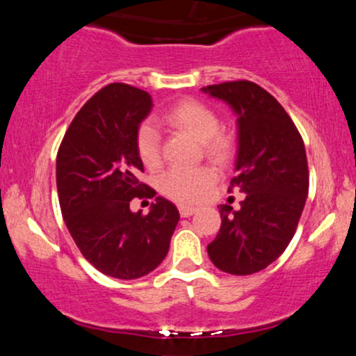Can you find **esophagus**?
I'll return each instance as SVG.
<instances>
[{
  "label": "esophagus",
  "mask_w": 356,
  "mask_h": 356,
  "mask_svg": "<svg viewBox=\"0 0 356 356\" xmlns=\"http://www.w3.org/2000/svg\"><path fill=\"white\" fill-rule=\"evenodd\" d=\"M179 212H181L182 218H191L192 214H195V212H197V207L186 206V204H181V206H179Z\"/></svg>",
  "instance_id": "obj_1"
}]
</instances>
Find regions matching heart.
Instances as JSON below:
<instances>
[{
	"label": "heart",
	"instance_id": "1",
	"mask_svg": "<svg viewBox=\"0 0 356 356\" xmlns=\"http://www.w3.org/2000/svg\"><path fill=\"white\" fill-rule=\"evenodd\" d=\"M164 124L175 130L189 134L201 142L204 150L216 162H226L232 154L231 140L219 134L220 122L214 110L195 100H184L165 113ZM137 152L145 167L161 165V137L152 124H144L137 134ZM216 182V172L211 167L174 169L161 179V189L165 195L179 202H197Z\"/></svg>",
	"mask_w": 356,
	"mask_h": 356
}]
</instances>
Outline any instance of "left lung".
<instances>
[{
  "label": "left lung",
  "instance_id": "1",
  "mask_svg": "<svg viewBox=\"0 0 356 356\" xmlns=\"http://www.w3.org/2000/svg\"><path fill=\"white\" fill-rule=\"evenodd\" d=\"M201 90L238 117L236 177L229 191L246 194L239 211L219 206L222 222L207 254L220 271L252 275L283 254L295 236L309 184L303 138L280 102L252 81Z\"/></svg>",
  "mask_w": 356,
  "mask_h": 356
}]
</instances>
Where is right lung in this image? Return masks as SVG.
Returning a JSON list of instances; mask_svg holds the SVG:
<instances>
[{
  "mask_svg": "<svg viewBox=\"0 0 356 356\" xmlns=\"http://www.w3.org/2000/svg\"><path fill=\"white\" fill-rule=\"evenodd\" d=\"M152 97L125 83H110L90 99L68 127L56 155L61 214L80 252L93 268L117 280H137L164 261L179 211L155 197L147 216L130 211L134 197H154L138 182L140 124Z\"/></svg>",
  "mask_w": 356,
  "mask_h": 356,
  "instance_id": "add662e5",
  "label": "right lung"
}]
</instances>
